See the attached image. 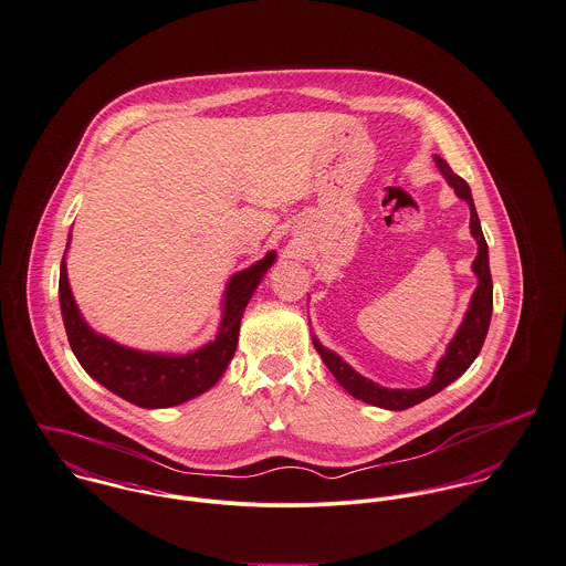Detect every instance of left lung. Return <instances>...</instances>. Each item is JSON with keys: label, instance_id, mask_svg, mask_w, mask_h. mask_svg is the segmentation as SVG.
Returning a JSON list of instances; mask_svg holds the SVG:
<instances>
[{"label": "left lung", "instance_id": "8db88e82", "mask_svg": "<svg viewBox=\"0 0 566 566\" xmlns=\"http://www.w3.org/2000/svg\"><path fill=\"white\" fill-rule=\"evenodd\" d=\"M437 167H439L440 174L447 178V182L453 187L455 195L462 197L471 208V234L478 241V258L473 262V271H475L480 284L473 293L471 306L467 311V316H464L455 338L449 343L447 354L442 356V360H440L439 367L434 371L432 381L428 386H421V388H392V390L384 388V386H379L367 377L358 376L347 363H343L334 352L325 349L314 338V347H316L318 356L323 358V363L327 365L332 376L338 379V384L349 395H354L356 399H363L371 406H379V408H386V410H406L410 406H417V403L426 401L428 397L437 395L453 379L462 376L471 367V363L478 358V354L484 345L489 325H491L493 277H491V266H489V245H486V239L482 234V226H480V217H478V210H475V203H473V197H471V189L460 176H455L451 171V167L439 156H437Z\"/></svg>", "mask_w": 566, "mask_h": 566}]
</instances>
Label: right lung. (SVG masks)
Masks as SVG:
<instances>
[{
	"label": "right lung",
	"instance_id": "add662e5",
	"mask_svg": "<svg viewBox=\"0 0 566 566\" xmlns=\"http://www.w3.org/2000/svg\"><path fill=\"white\" fill-rule=\"evenodd\" d=\"M273 260L275 252H269L260 262L230 280L223 304V321L214 343L187 356H158L122 347L95 334L84 323L69 289L63 258L59 291L69 345L88 376L95 377L129 403L140 408H169L185 403L208 390L223 376L237 352L243 311Z\"/></svg>",
	"mask_w": 566,
	"mask_h": 566
}]
</instances>
